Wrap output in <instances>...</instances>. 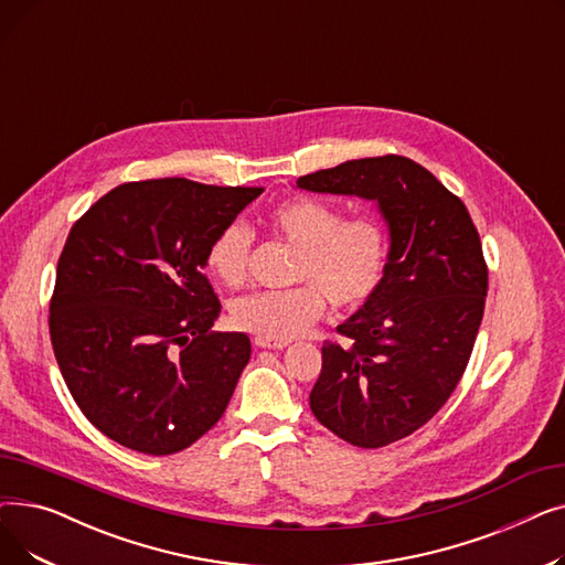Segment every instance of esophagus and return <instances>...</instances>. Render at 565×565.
I'll use <instances>...</instances> for the list:
<instances>
[{
	"label": "esophagus",
	"mask_w": 565,
	"mask_h": 565,
	"mask_svg": "<svg viewBox=\"0 0 565 565\" xmlns=\"http://www.w3.org/2000/svg\"><path fill=\"white\" fill-rule=\"evenodd\" d=\"M256 345H258V348H267V350H284L288 343H275V341H263V339H256Z\"/></svg>",
	"instance_id": "1"
}]
</instances>
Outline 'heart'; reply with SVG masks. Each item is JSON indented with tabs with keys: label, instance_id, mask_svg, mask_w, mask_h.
I'll return each instance as SVG.
<instances>
[{
	"label": "heart",
	"instance_id": "obj_1",
	"mask_svg": "<svg viewBox=\"0 0 565 565\" xmlns=\"http://www.w3.org/2000/svg\"><path fill=\"white\" fill-rule=\"evenodd\" d=\"M273 233L298 256L290 267L286 290H260L233 300L231 320L263 341L286 343L305 334L324 313L323 298L334 309L352 311L366 305L387 270L390 241L382 224L371 217H350L337 205L295 196L279 203L267 217ZM254 233L231 222L205 249V265L222 284L241 286L249 275Z\"/></svg>",
	"mask_w": 565,
	"mask_h": 565
}]
</instances>
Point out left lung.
Returning <instances> with one entry per match:
<instances>
[{
  "label": "left lung",
  "instance_id": "left-lung-1",
  "mask_svg": "<svg viewBox=\"0 0 565 565\" xmlns=\"http://www.w3.org/2000/svg\"><path fill=\"white\" fill-rule=\"evenodd\" d=\"M298 188L377 201L390 224L384 279L337 328L345 343L324 341L309 396L337 437L387 447L428 424L467 369L488 295L479 231L454 192L403 156L348 160Z\"/></svg>",
  "mask_w": 565,
  "mask_h": 565
}]
</instances>
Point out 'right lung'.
I'll return each mask as SVG.
<instances>
[{
  "label": "right lung",
  "instance_id": "right-lung-1",
  "mask_svg": "<svg viewBox=\"0 0 565 565\" xmlns=\"http://www.w3.org/2000/svg\"><path fill=\"white\" fill-rule=\"evenodd\" d=\"M260 192L156 178L114 188L73 224L50 339L71 396L109 439L169 456L220 422L252 343L211 330L222 305L205 249Z\"/></svg>",
  "mask_w": 565,
  "mask_h": 565
}]
</instances>
